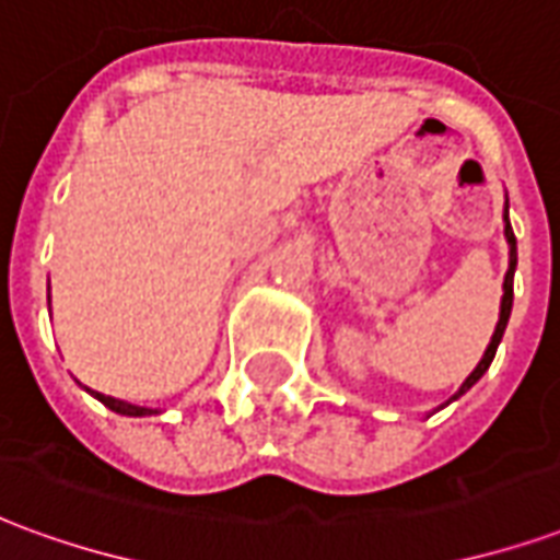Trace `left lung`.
<instances>
[{
	"instance_id": "8db88e82",
	"label": "left lung",
	"mask_w": 560,
	"mask_h": 560,
	"mask_svg": "<svg viewBox=\"0 0 560 560\" xmlns=\"http://www.w3.org/2000/svg\"><path fill=\"white\" fill-rule=\"evenodd\" d=\"M504 236L506 243H510V269H506L504 276V296H501V317H498V327H494V336L492 341H489V348H486V353H482V360L477 363V369L470 372L468 377H465V384L458 387V393L453 396V399H458L465 389H470L477 381H480L482 375H486V369L492 365L494 360V351H498V345H501V339H504V329H506V320H510V312H513V272H516V236H513V228H510V207H504ZM450 399V401H453Z\"/></svg>"
}]
</instances>
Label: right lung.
<instances>
[{"label": "right lung", "mask_w": 560, "mask_h": 560, "mask_svg": "<svg viewBox=\"0 0 560 560\" xmlns=\"http://www.w3.org/2000/svg\"><path fill=\"white\" fill-rule=\"evenodd\" d=\"M92 396L102 401V405H107L110 411L122 413V417H147V413H159V411H152V408H140V405H131V401H122V399H114V396H104V393H95V389H92Z\"/></svg>", "instance_id": "add662e5"}]
</instances>
